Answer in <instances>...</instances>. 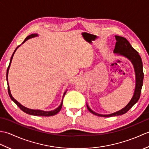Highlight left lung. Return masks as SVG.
<instances>
[{
    "mask_svg": "<svg viewBox=\"0 0 149 149\" xmlns=\"http://www.w3.org/2000/svg\"><path fill=\"white\" fill-rule=\"evenodd\" d=\"M115 38L116 40V42L115 49L113 50L114 53L127 58V59L130 60L131 63H132V65L134 66L136 75L135 90L133 97H132L131 100H130V102H129L127 105L121 110L109 114V115H100V114H98L91 110L86 104L87 108L89 110V111L91 113H93V115L99 116L111 117L113 116L122 115L127 113L128 111L138 102L139 99H140L141 88L142 86H143L144 74L143 72V63H142L140 56L139 55L138 52L131 46L130 43H129L127 40L125 38L115 36Z\"/></svg>",
    "mask_w": 149,
    "mask_h": 149,
    "instance_id": "8db88e82",
    "label": "left lung"
}]
</instances>
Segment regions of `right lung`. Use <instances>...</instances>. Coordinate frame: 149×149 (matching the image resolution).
I'll return each mask as SVG.
<instances>
[{"label":"right lung","instance_id":"obj_1","mask_svg":"<svg viewBox=\"0 0 149 149\" xmlns=\"http://www.w3.org/2000/svg\"><path fill=\"white\" fill-rule=\"evenodd\" d=\"M38 36L37 34H31V35L28 36L27 37H26V38L24 40V41L23 42H22V43H24L26 41H27L28 39H30L31 38H33V37H36ZM20 45H19L17 47V49H16L15 50L14 52L12 54V56L11 58V59H10V62H9V65L8 66V69H7V73H6V79H7V81H8V72H9V67H10V65H11V61H12V59H13V55L14 54L16 50H17V49H18V47H20ZM8 93H9V97H10L11 99L13 101V102L17 104V105L20 107V109L23 111L24 112L26 113L27 114H29V115H34V116H53V115H56L57 113L59 112V111L61 110V107H62V105H63V100H62V102L61 103V104H60L59 106L58 107V108H56V109L54 110H52V111H42V110H36V109H29L27 108V107H26L23 106L22 105H21V104L19 103L17 100H16L13 97H12L11 95V91H10V89H9V84H8ZM66 93V91L64 93V94H63V98L64 97Z\"/></svg>","mask_w":149,"mask_h":149}]
</instances>
